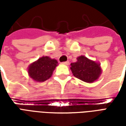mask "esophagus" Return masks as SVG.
Listing matches in <instances>:
<instances>
[{
	"instance_id": "obj_1",
	"label": "esophagus",
	"mask_w": 126,
	"mask_h": 126,
	"mask_svg": "<svg viewBox=\"0 0 126 126\" xmlns=\"http://www.w3.org/2000/svg\"><path fill=\"white\" fill-rule=\"evenodd\" d=\"M62 63H63V65H68L69 63V62L68 61H65V62H63Z\"/></svg>"
}]
</instances>
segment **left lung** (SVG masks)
<instances>
[{
	"mask_svg": "<svg viewBox=\"0 0 126 126\" xmlns=\"http://www.w3.org/2000/svg\"><path fill=\"white\" fill-rule=\"evenodd\" d=\"M70 69L74 76L87 83H93L98 79L102 71L99 63L83 55L77 58L76 63H71Z\"/></svg>",
	"mask_w": 126,
	"mask_h": 126,
	"instance_id": "obj_1",
	"label": "left lung"
}]
</instances>
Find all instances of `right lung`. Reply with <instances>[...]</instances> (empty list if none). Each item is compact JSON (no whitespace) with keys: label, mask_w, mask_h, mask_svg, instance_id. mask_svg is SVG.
Segmentation results:
<instances>
[{"label":"right lung","mask_w":126,"mask_h":126,"mask_svg":"<svg viewBox=\"0 0 126 126\" xmlns=\"http://www.w3.org/2000/svg\"><path fill=\"white\" fill-rule=\"evenodd\" d=\"M58 65L56 59H50L49 57H42L30 64L28 67L30 77L38 82L46 81L51 77L52 72Z\"/></svg>","instance_id":"1"}]
</instances>
